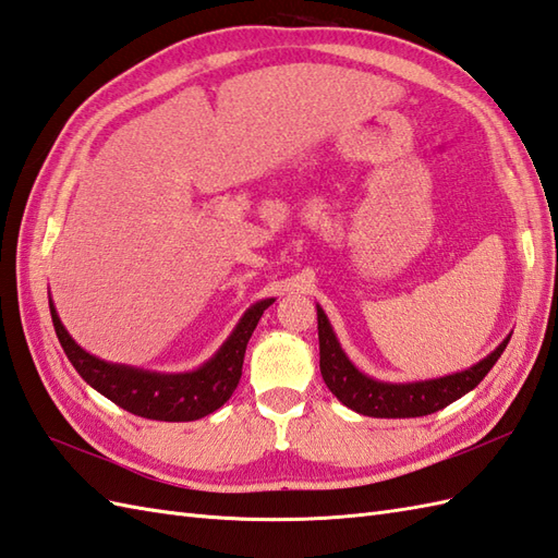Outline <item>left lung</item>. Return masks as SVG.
Masks as SVG:
<instances>
[{
  "mask_svg": "<svg viewBox=\"0 0 558 558\" xmlns=\"http://www.w3.org/2000/svg\"><path fill=\"white\" fill-rule=\"evenodd\" d=\"M316 314L323 380H326L328 390L344 407L371 418H416L449 407L451 401L461 399L473 387H477V383L497 364V359L511 340V335H507L485 359L477 361L471 368L442 375V378L390 383L359 371L354 361L347 356L338 335H335L330 326V318L320 308V304H316Z\"/></svg>",
  "mask_w": 558,
  "mask_h": 558,
  "instance_id": "obj_1",
  "label": "left lung"
}]
</instances>
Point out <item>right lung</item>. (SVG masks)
<instances>
[{"instance_id":"add662e5","label":"right lung","mask_w":558,"mask_h":558,"mask_svg":"<svg viewBox=\"0 0 558 558\" xmlns=\"http://www.w3.org/2000/svg\"><path fill=\"white\" fill-rule=\"evenodd\" d=\"M274 296L258 300L244 311L238 326L220 344L211 359H206L202 366L180 373L147 371L128 364H113L104 361L87 349L77 344L71 332L59 318L54 302L49 300V314L54 323L57 338L66 352L73 368L81 373V378L95 387L99 395L111 399L113 404L135 413V416L149 421H168L185 423L209 416L220 409L235 392L242 375V361L247 352V342L256 328L264 311L274 304Z\"/></svg>"}]
</instances>
